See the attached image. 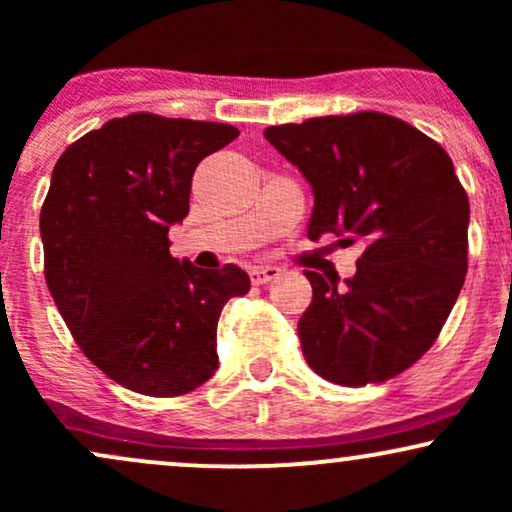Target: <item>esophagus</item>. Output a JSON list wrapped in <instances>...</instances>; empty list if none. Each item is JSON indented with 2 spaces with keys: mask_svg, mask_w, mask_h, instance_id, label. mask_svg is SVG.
<instances>
[{
  "mask_svg": "<svg viewBox=\"0 0 512 512\" xmlns=\"http://www.w3.org/2000/svg\"><path fill=\"white\" fill-rule=\"evenodd\" d=\"M279 274H281V269L272 267V264H267V267H252L250 269V281L255 286H262V284H267V281L276 279Z\"/></svg>",
  "mask_w": 512,
  "mask_h": 512,
  "instance_id": "1",
  "label": "esophagus"
}]
</instances>
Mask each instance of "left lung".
I'll return each mask as SVG.
<instances>
[{
    "mask_svg": "<svg viewBox=\"0 0 512 512\" xmlns=\"http://www.w3.org/2000/svg\"><path fill=\"white\" fill-rule=\"evenodd\" d=\"M264 139L313 187L308 238L361 243L356 274L305 269L308 366L337 385L395 378L436 342L467 274L469 199L440 144L383 113L310 117Z\"/></svg>",
    "mask_w": 512,
    "mask_h": 512,
    "instance_id": "left-lung-1",
    "label": "left lung"
}]
</instances>
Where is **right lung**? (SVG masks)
I'll use <instances>...</instances> for the list:
<instances>
[{
  "label": "right lung",
  "instance_id": "add662e5",
  "mask_svg": "<svg viewBox=\"0 0 512 512\" xmlns=\"http://www.w3.org/2000/svg\"><path fill=\"white\" fill-rule=\"evenodd\" d=\"M236 137L223 122L134 113L84 134L52 170L45 281L88 361L129 390L178 397L219 368L221 310L250 276L178 260L168 231L190 211L199 161Z\"/></svg>",
  "mask_w": 512,
  "mask_h": 512
}]
</instances>
